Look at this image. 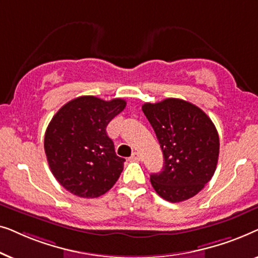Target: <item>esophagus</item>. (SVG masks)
<instances>
[{
	"label": "esophagus",
	"instance_id": "1",
	"mask_svg": "<svg viewBox=\"0 0 258 258\" xmlns=\"http://www.w3.org/2000/svg\"><path fill=\"white\" fill-rule=\"evenodd\" d=\"M130 161H141V155L139 153H134L129 158Z\"/></svg>",
	"mask_w": 258,
	"mask_h": 258
}]
</instances>
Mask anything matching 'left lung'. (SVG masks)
Here are the masks:
<instances>
[{"mask_svg": "<svg viewBox=\"0 0 258 258\" xmlns=\"http://www.w3.org/2000/svg\"><path fill=\"white\" fill-rule=\"evenodd\" d=\"M164 157L163 170L150 176L153 188L171 203L191 199L216 170L220 139L202 109L179 98L144 103Z\"/></svg>", "mask_w": 258, "mask_h": 258, "instance_id": "8db88e82", "label": "left lung"}]
</instances>
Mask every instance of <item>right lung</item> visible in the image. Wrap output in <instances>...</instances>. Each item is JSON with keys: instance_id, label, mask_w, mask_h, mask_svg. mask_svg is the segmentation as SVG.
Here are the masks:
<instances>
[{"instance_id": "add662e5", "label": "right lung", "mask_w": 258, "mask_h": 258, "mask_svg": "<svg viewBox=\"0 0 258 258\" xmlns=\"http://www.w3.org/2000/svg\"><path fill=\"white\" fill-rule=\"evenodd\" d=\"M125 101L81 96L66 103L49 123L44 151L55 178L83 199H95L112 188L124 158L115 153L108 123L125 108Z\"/></svg>"}]
</instances>
